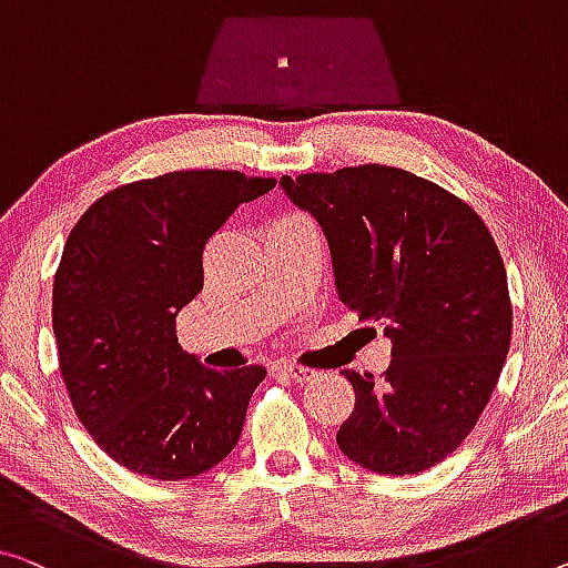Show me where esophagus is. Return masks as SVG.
I'll return each instance as SVG.
<instances>
[{
    "label": "esophagus",
    "instance_id": "34e87169",
    "mask_svg": "<svg viewBox=\"0 0 568 568\" xmlns=\"http://www.w3.org/2000/svg\"><path fill=\"white\" fill-rule=\"evenodd\" d=\"M278 371H282L284 375H290L294 383H307L314 378V375H317V371L307 368V365H294V363H284Z\"/></svg>",
    "mask_w": 568,
    "mask_h": 568
}]
</instances>
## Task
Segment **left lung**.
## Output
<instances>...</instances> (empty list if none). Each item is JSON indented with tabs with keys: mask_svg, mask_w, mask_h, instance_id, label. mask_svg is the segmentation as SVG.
Listing matches in <instances>:
<instances>
[{
	"mask_svg": "<svg viewBox=\"0 0 568 568\" xmlns=\"http://www.w3.org/2000/svg\"><path fill=\"white\" fill-rule=\"evenodd\" d=\"M317 217L339 300L386 322L394 361L383 378L343 371L355 408L337 447L378 475H418L475 429L513 337L508 276L473 205L386 164L282 178Z\"/></svg>",
	"mask_w": 568,
	"mask_h": 568,
	"instance_id": "1",
	"label": "left lung"
}]
</instances>
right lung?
Listing matches in <instances>:
<instances>
[{
	"label": "right lung",
	"mask_w": 568,
	"mask_h": 568,
	"mask_svg": "<svg viewBox=\"0 0 568 568\" xmlns=\"http://www.w3.org/2000/svg\"><path fill=\"white\" fill-rule=\"evenodd\" d=\"M276 185L235 170L126 182L85 211L52 284V333L73 412L129 473L203 475L239 444L261 365L211 371L178 343L203 292V251L241 203Z\"/></svg>",
	"instance_id": "1"
}]
</instances>
